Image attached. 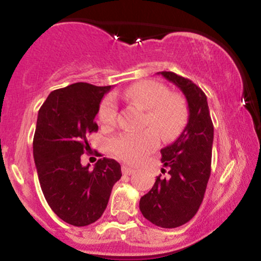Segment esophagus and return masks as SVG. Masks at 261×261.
<instances>
[{"label":"esophagus","instance_id":"obj_1","mask_svg":"<svg viewBox=\"0 0 261 261\" xmlns=\"http://www.w3.org/2000/svg\"><path fill=\"white\" fill-rule=\"evenodd\" d=\"M133 173H135V169L131 168L128 166H122V174L124 175H131Z\"/></svg>","mask_w":261,"mask_h":261}]
</instances>
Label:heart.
I'll use <instances>...</instances> for the list:
<instances>
[{
	"instance_id": "heart-1",
	"label": "heart",
	"mask_w": 261,
	"mask_h": 261,
	"mask_svg": "<svg viewBox=\"0 0 261 261\" xmlns=\"http://www.w3.org/2000/svg\"><path fill=\"white\" fill-rule=\"evenodd\" d=\"M122 97L146 109L143 125L154 131L124 133L110 141L113 152L120 160L136 163L157 147V132L162 140L175 139L188 121V104L185 98L176 92H169L164 83L154 80H142L127 87ZM119 107L113 95H107L100 101L98 116L101 125L113 126L118 119Z\"/></svg>"
}]
</instances>
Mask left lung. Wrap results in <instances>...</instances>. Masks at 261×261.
Instances as JSON below:
<instances>
[{
    "mask_svg": "<svg viewBox=\"0 0 261 261\" xmlns=\"http://www.w3.org/2000/svg\"><path fill=\"white\" fill-rule=\"evenodd\" d=\"M160 73L184 93L189 119L178 140L161 149L162 173L167 172V176H157L151 190L141 197L140 210L155 226L175 228L195 216L203 200L211 174L214 124L200 87L170 71Z\"/></svg>",
    "mask_w": 261,
    "mask_h": 261,
    "instance_id": "obj_1",
    "label": "left lung"
}]
</instances>
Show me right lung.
<instances>
[{
	"label": "right lung",
	"instance_id": "obj_1",
	"mask_svg": "<svg viewBox=\"0 0 261 261\" xmlns=\"http://www.w3.org/2000/svg\"><path fill=\"white\" fill-rule=\"evenodd\" d=\"M110 86L79 82L51 92L39 110L33 154L39 182L47 203L66 223L88 226L107 208L112 189L121 178V167L112 158H100L93 170L81 164L88 152L89 134L101 98Z\"/></svg>",
	"mask_w": 261,
	"mask_h": 261
}]
</instances>
